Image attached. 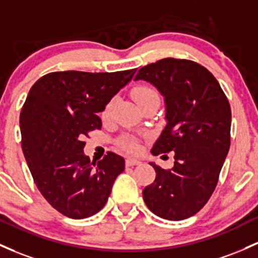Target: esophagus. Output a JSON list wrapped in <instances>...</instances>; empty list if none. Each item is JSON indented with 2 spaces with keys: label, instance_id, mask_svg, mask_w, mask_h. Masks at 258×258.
Wrapping results in <instances>:
<instances>
[{
  "label": "esophagus",
  "instance_id": "1",
  "mask_svg": "<svg viewBox=\"0 0 258 258\" xmlns=\"http://www.w3.org/2000/svg\"><path fill=\"white\" fill-rule=\"evenodd\" d=\"M142 164V161L140 159H135V158H127L126 159V165L127 166H134V165H140Z\"/></svg>",
  "mask_w": 258,
  "mask_h": 258
}]
</instances>
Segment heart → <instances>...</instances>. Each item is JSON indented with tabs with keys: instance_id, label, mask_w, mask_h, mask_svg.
<instances>
[{
	"instance_id": "obj_1",
	"label": "heart",
	"mask_w": 258,
	"mask_h": 258,
	"mask_svg": "<svg viewBox=\"0 0 258 258\" xmlns=\"http://www.w3.org/2000/svg\"><path fill=\"white\" fill-rule=\"evenodd\" d=\"M132 98L136 101L138 106L143 105V104L148 103V101L152 100H159V94L157 93V90L153 89V88L148 86H138L135 88L134 93H132ZM115 107V99H111L109 103L106 104V106L104 107L103 110V116L104 120H109L112 116V111H114ZM120 147L124 151L130 153H136L140 149V144H138L137 141L132 137H124L120 141Z\"/></svg>"
}]
</instances>
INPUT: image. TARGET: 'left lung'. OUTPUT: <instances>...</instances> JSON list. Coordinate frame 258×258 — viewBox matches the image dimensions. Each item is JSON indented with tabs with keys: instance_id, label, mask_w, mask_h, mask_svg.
<instances>
[{
	"instance_id": "obj_1",
	"label": "left lung",
	"mask_w": 258,
	"mask_h": 258,
	"mask_svg": "<svg viewBox=\"0 0 258 258\" xmlns=\"http://www.w3.org/2000/svg\"><path fill=\"white\" fill-rule=\"evenodd\" d=\"M135 79L152 83L165 100L166 126L152 153L175 152L171 169L151 163L157 175L143 200L158 217L186 219L203 208L218 183L230 147V104L216 77L194 61L163 58Z\"/></svg>"
}]
</instances>
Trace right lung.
Instances as JSON below:
<instances>
[{"mask_svg":"<svg viewBox=\"0 0 258 258\" xmlns=\"http://www.w3.org/2000/svg\"><path fill=\"white\" fill-rule=\"evenodd\" d=\"M135 72H51L30 88L19 116L22 149L36 187L63 216L98 213L124 170V159L112 152L90 161L84 137L101 128L99 112Z\"/></svg>","mask_w":258,"mask_h":258,"instance_id":"1","label":"right lung"}]
</instances>
